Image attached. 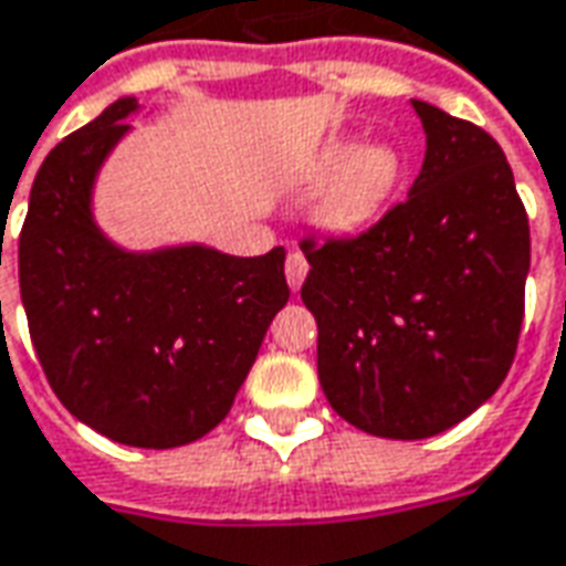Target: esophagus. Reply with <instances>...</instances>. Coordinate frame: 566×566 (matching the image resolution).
Instances as JSON below:
<instances>
[{"label": "esophagus", "instance_id": "esophagus-1", "mask_svg": "<svg viewBox=\"0 0 566 566\" xmlns=\"http://www.w3.org/2000/svg\"><path fill=\"white\" fill-rule=\"evenodd\" d=\"M306 272H310L306 256L300 254V251H291V254H287V263H284V275H287L291 291H300V284L306 282Z\"/></svg>", "mask_w": 566, "mask_h": 566}]
</instances>
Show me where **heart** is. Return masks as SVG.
<instances>
[{
	"label": "heart",
	"instance_id": "obj_1",
	"mask_svg": "<svg viewBox=\"0 0 566 566\" xmlns=\"http://www.w3.org/2000/svg\"><path fill=\"white\" fill-rule=\"evenodd\" d=\"M405 161L392 144L355 146L349 140H334L315 159L312 177H327L322 187L315 220L331 232L365 229L389 205L401 180Z\"/></svg>",
	"mask_w": 566,
	"mask_h": 566
}]
</instances>
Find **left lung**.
Returning a JSON list of instances; mask_svg holds the SVG:
<instances>
[{"instance_id":"obj_1","label":"left lung","mask_w":566,"mask_h":566,"mask_svg":"<svg viewBox=\"0 0 566 566\" xmlns=\"http://www.w3.org/2000/svg\"><path fill=\"white\" fill-rule=\"evenodd\" d=\"M426 159L405 201L358 235L300 251L331 407L377 438L417 441L465 420L515 361L531 227L500 144L413 101Z\"/></svg>"}]
</instances>
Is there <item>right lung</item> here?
Listing matches in <instances>:
<instances>
[{"label": "right lung", "instance_id": "add662e5", "mask_svg": "<svg viewBox=\"0 0 566 566\" xmlns=\"http://www.w3.org/2000/svg\"><path fill=\"white\" fill-rule=\"evenodd\" d=\"M134 109L122 97L45 156L18 270L30 339L61 405L118 444L168 450L227 417L291 291L284 248L128 254L106 242L91 187Z\"/></svg>", "mask_w": 566, "mask_h": 566}]
</instances>
